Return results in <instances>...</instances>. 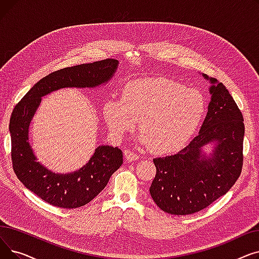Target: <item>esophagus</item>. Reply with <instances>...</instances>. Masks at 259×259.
Returning <instances> with one entry per match:
<instances>
[{"label": "esophagus", "mask_w": 259, "mask_h": 259, "mask_svg": "<svg viewBox=\"0 0 259 259\" xmlns=\"http://www.w3.org/2000/svg\"><path fill=\"white\" fill-rule=\"evenodd\" d=\"M124 155H125V157H126V159L128 161H134V160H138L139 159L138 154L130 151V150H128V149H127V150H124Z\"/></svg>", "instance_id": "esophagus-1"}]
</instances>
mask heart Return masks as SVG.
I'll return each mask as SVG.
<instances>
[{
  "label": "heart",
  "instance_id": "heart-1",
  "mask_svg": "<svg viewBox=\"0 0 259 259\" xmlns=\"http://www.w3.org/2000/svg\"><path fill=\"white\" fill-rule=\"evenodd\" d=\"M206 113L202 94L166 77L129 81L121 98L108 100L103 107L106 125L112 137L120 139L139 119L143 145L155 153L181 150L197 131Z\"/></svg>",
  "mask_w": 259,
  "mask_h": 259
}]
</instances>
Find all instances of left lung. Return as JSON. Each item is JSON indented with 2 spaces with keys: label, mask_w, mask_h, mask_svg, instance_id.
<instances>
[{
  "label": "left lung",
  "mask_w": 259,
  "mask_h": 259,
  "mask_svg": "<svg viewBox=\"0 0 259 259\" xmlns=\"http://www.w3.org/2000/svg\"><path fill=\"white\" fill-rule=\"evenodd\" d=\"M201 75L211 84V99L198 135L179 153L153 159L156 174L150 194L169 214L189 215L207 208L229 191L241 172L242 114L223 83Z\"/></svg>",
  "instance_id": "left-lung-1"
}]
</instances>
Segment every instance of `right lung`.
<instances>
[{
  "mask_svg": "<svg viewBox=\"0 0 259 259\" xmlns=\"http://www.w3.org/2000/svg\"><path fill=\"white\" fill-rule=\"evenodd\" d=\"M118 63L107 59L50 73L38 80L13 109L9 122L13 170L27 189L52 206L74 209L91 201L121 166L122 152L117 147L101 145L80 169L56 173L37 161L29 141L30 122L45 95L63 88L101 87L111 80Z\"/></svg>",
  "mask_w": 259,
  "mask_h": 259,
  "instance_id": "obj_1",
  "label": "right lung"
}]
</instances>
